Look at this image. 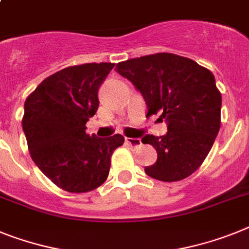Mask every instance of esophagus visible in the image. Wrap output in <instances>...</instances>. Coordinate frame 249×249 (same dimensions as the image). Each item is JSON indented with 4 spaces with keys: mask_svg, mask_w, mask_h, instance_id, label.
Segmentation results:
<instances>
[{
    "mask_svg": "<svg viewBox=\"0 0 249 249\" xmlns=\"http://www.w3.org/2000/svg\"><path fill=\"white\" fill-rule=\"evenodd\" d=\"M125 142H126L129 145H131V147L134 148H138L142 145V141L139 138H125Z\"/></svg>",
    "mask_w": 249,
    "mask_h": 249,
    "instance_id": "1",
    "label": "esophagus"
}]
</instances>
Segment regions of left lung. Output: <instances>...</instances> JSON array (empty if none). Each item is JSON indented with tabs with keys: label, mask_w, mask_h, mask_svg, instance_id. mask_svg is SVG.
Instances as JSON below:
<instances>
[{
	"label": "left lung",
	"mask_w": 249,
	"mask_h": 249,
	"mask_svg": "<svg viewBox=\"0 0 249 249\" xmlns=\"http://www.w3.org/2000/svg\"><path fill=\"white\" fill-rule=\"evenodd\" d=\"M116 72L142 93L148 115L160 112L167 133L145 135L157 162L144 168L148 176L173 182L195 172L212 149L220 129L221 95L214 74L189 58L157 53L116 64Z\"/></svg>",
	"instance_id": "1"
}]
</instances>
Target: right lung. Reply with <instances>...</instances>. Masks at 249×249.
<instances>
[{"label": "right lung", "mask_w": 249, "mask_h": 249, "mask_svg": "<svg viewBox=\"0 0 249 249\" xmlns=\"http://www.w3.org/2000/svg\"><path fill=\"white\" fill-rule=\"evenodd\" d=\"M114 63L64 68L45 78L24 105L22 130L30 156L53 183L68 192H87L105 182L114 150L124 143L115 134H86L99 108V89Z\"/></svg>", "instance_id": "1"}]
</instances>
